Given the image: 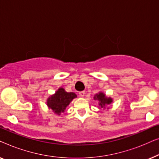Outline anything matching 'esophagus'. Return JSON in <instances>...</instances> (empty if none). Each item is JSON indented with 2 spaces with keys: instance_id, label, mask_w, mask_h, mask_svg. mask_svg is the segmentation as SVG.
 <instances>
[{
  "instance_id": "34e87169",
  "label": "esophagus",
  "mask_w": 159,
  "mask_h": 159,
  "mask_svg": "<svg viewBox=\"0 0 159 159\" xmlns=\"http://www.w3.org/2000/svg\"><path fill=\"white\" fill-rule=\"evenodd\" d=\"M79 94H80V95L81 97H83L84 95V91H81V92L79 93Z\"/></svg>"
}]
</instances>
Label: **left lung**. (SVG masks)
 Masks as SVG:
<instances>
[{
	"label": "left lung",
	"instance_id": "1",
	"mask_svg": "<svg viewBox=\"0 0 159 159\" xmlns=\"http://www.w3.org/2000/svg\"><path fill=\"white\" fill-rule=\"evenodd\" d=\"M94 100H97L99 101V106L101 108H105L106 105H109L113 102L111 98L106 97L103 93L100 92L98 94L95 95Z\"/></svg>",
	"mask_w": 159,
	"mask_h": 159
}]
</instances>
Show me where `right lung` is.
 <instances>
[{"mask_svg": "<svg viewBox=\"0 0 159 159\" xmlns=\"http://www.w3.org/2000/svg\"><path fill=\"white\" fill-rule=\"evenodd\" d=\"M77 98V95L74 93H67L64 88L58 89L54 95H52L47 100L48 107L53 111L55 114L61 115L66 110L70 102Z\"/></svg>", "mask_w": 159, "mask_h": 159, "instance_id": "right-lung-1", "label": "right lung"}]
</instances>
